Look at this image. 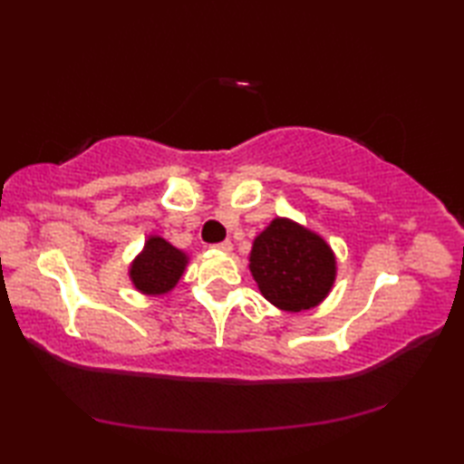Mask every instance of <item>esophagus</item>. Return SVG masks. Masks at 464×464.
<instances>
[{
  "label": "esophagus",
  "instance_id": "1",
  "mask_svg": "<svg viewBox=\"0 0 464 464\" xmlns=\"http://www.w3.org/2000/svg\"><path fill=\"white\" fill-rule=\"evenodd\" d=\"M215 247L219 249V251H223V253H231V251H233V243H231L229 239H225L223 243H217Z\"/></svg>",
  "mask_w": 464,
  "mask_h": 464
}]
</instances>
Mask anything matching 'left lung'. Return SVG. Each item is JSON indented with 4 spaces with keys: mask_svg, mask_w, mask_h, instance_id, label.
Segmentation results:
<instances>
[{
    "mask_svg": "<svg viewBox=\"0 0 464 464\" xmlns=\"http://www.w3.org/2000/svg\"><path fill=\"white\" fill-rule=\"evenodd\" d=\"M249 269L265 299L281 311L301 313L331 293L337 259L321 235L275 217L253 241Z\"/></svg>",
    "mask_w": 464,
    "mask_h": 464,
    "instance_id": "1",
    "label": "left lung"
}]
</instances>
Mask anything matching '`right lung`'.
I'll return each mask as SVG.
<instances>
[{"mask_svg": "<svg viewBox=\"0 0 464 464\" xmlns=\"http://www.w3.org/2000/svg\"><path fill=\"white\" fill-rule=\"evenodd\" d=\"M187 263L189 257L181 249L173 247L160 235H151L145 241L143 251L131 263L130 279L137 291L157 297L169 293L179 283Z\"/></svg>", "mask_w": 464, "mask_h": 464, "instance_id": "add662e5", "label": "right lung"}]
</instances>
